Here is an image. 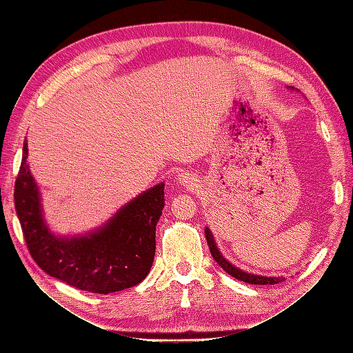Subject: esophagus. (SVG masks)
<instances>
[{"label":"esophagus","mask_w":353,"mask_h":353,"mask_svg":"<svg viewBox=\"0 0 353 353\" xmlns=\"http://www.w3.org/2000/svg\"><path fill=\"white\" fill-rule=\"evenodd\" d=\"M179 176V181H181V184H184L185 187H191L193 188L194 185H196V183H197V178L193 175V174H188V172H183V174H179L178 175Z\"/></svg>","instance_id":"34e87169"}]
</instances>
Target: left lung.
Returning a JSON list of instances; mask_svg holds the SVG:
<instances>
[{"mask_svg":"<svg viewBox=\"0 0 353 353\" xmlns=\"http://www.w3.org/2000/svg\"><path fill=\"white\" fill-rule=\"evenodd\" d=\"M292 90H294L292 87ZM205 234H206V240H208V245L210 249V254L212 258L218 262V265L221 268L225 271L228 275L234 276L243 283H249V284H258V285H266V284H279L281 281H284V276H265V275H258V274H252L244 270H240L239 266H236L234 263H231L225 256L221 253V250L218 249L216 241L213 239V234L210 231V228H205Z\"/></svg>","mask_w":353,"mask_h":353,"instance_id":"obj_1","label":"left lung"}]
</instances>
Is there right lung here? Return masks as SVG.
I'll return each mask as SVG.
<instances>
[{
    "instance_id": "add662e5",
    "label": "right lung",
    "mask_w": 353,
    "mask_h": 353,
    "mask_svg": "<svg viewBox=\"0 0 353 353\" xmlns=\"http://www.w3.org/2000/svg\"><path fill=\"white\" fill-rule=\"evenodd\" d=\"M28 141L14 185V208L30 256L54 279L83 292L109 294L140 284L156 252V225L165 206V183L143 191L100 227L60 236L47 225L41 191L30 174Z\"/></svg>"
}]
</instances>
